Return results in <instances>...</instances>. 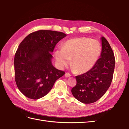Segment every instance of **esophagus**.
<instances>
[{
	"instance_id": "esophagus-1",
	"label": "esophagus",
	"mask_w": 129,
	"mask_h": 129,
	"mask_svg": "<svg viewBox=\"0 0 129 129\" xmlns=\"http://www.w3.org/2000/svg\"><path fill=\"white\" fill-rule=\"evenodd\" d=\"M70 76H71V74H70L69 73H66L65 74V77H66L68 78V77H69Z\"/></svg>"
}]
</instances>
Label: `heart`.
<instances>
[{
  "mask_svg": "<svg viewBox=\"0 0 129 129\" xmlns=\"http://www.w3.org/2000/svg\"><path fill=\"white\" fill-rule=\"evenodd\" d=\"M101 53L99 41L87 38H79L66 41L63 48L57 49L55 57L58 67L63 68L72 58L73 68L80 73L87 72L92 68Z\"/></svg>",
  "mask_w": 129,
  "mask_h": 129,
  "instance_id": "1",
  "label": "heart"
}]
</instances>
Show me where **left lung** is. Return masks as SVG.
I'll list each match as a JSON object with an SVG mask.
<instances>
[{
  "mask_svg": "<svg viewBox=\"0 0 129 129\" xmlns=\"http://www.w3.org/2000/svg\"><path fill=\"white\" fill-rule=\"evenodd\" d=\"M100 57L93 67L82 75L76 76V84L72 93L80 102L90 104L102 97L110 86L115 69L114 53L108 41L102 37Z\"/></svg>",
  "mask_w": 129,
  "mask_h": 129,
  "instance_id": "1",
  "label": "left lung"
}]
</instances>
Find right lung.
<instances>
[{
    "label": "right lung",
    "mask_w": 129,
    "mask_h": 129,
    "mask_svg": "<svg viewBox=\"0 0 129 129\" xmlns=\"http://www.w3.org/2000/svg\"><path fill=\"white\" fill-rule=\"evenodd\" d=\"M66 34L40 30L28 35L19 45L15 54V80L22 93L37 100L45 96L55 81L65 73L54 67L52 53Z\"/></svg>",
    "instance_id": "right-lung-1"
}]
</instances>
